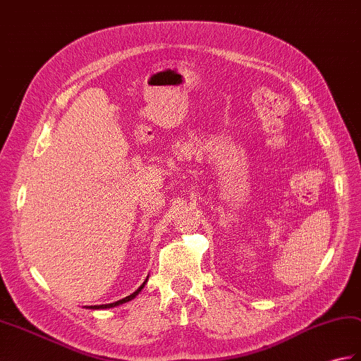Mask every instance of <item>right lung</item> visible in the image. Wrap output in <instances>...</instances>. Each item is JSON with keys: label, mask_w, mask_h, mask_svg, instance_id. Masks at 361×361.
Returning <instances> with one entry per match:
<instances>
[{"label": "right lung", "mask_w": 361, "mask_h": 361, "mask_svg": "<svg viewBox=\"0 0 361 361\" xmlns=\"http://www.w3.org/2000/svg\"><path fill=\"white\" fill-rule=\"evenodd\" d=\"M146 281H147V279L145 280V283H142L141 284V286L135 290V292H133V294H130V295H128V297H126V298H123V300H118V301H115V303H109V305H99V306H89L90 309H109V307H115V306H120V305H123V303H128V301H130V300H133V298H135L138 294H140V292H141V289L142 288H145V284H146Z\"/></svg>", "instance_id": "add662e5"}]
</instances>
